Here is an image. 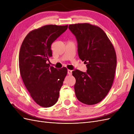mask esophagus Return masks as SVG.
<instances>
[{
	"instance_id": "esophagus-1",
	"label": "esophagus",
	"mask_w": 134,
	"mask_h": 134,
	"mask_svg": "<svg viewBox=\"0 0 134 134\" xmlns=\"http://www.w3.org/2000/svg\"><path fill=\"white\" fill-rule=\"evenodd\" d=\"M68 74L69 75H71L72 74V70H68Z\"/></svg>"
}]
</instances>
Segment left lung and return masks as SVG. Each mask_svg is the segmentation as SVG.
Here are the masks:
<instances>
[{
    "instance_id": "8db88e82",
    "label": "left lung",
    "mask_w": 134,
    "mask_h": 134,
    "mask_svg": "<svg viewBox=\"0 0 134 134\" xmlns=\"http://www.w3.org/2000/svg\"><path fill=\"white\" fill-rule=\"evenodd\" d=\"M69 28L78 42L79 58L86 64L87 72L72 71L76 79L77 99L86 104L100 102L109 92L115 78L116 54L106 33L90 23L70 25Z\"/></svg>"
}]
</instances>
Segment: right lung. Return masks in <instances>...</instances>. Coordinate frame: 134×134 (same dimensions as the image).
Returning <instances> with one entry per match:
<instances>
[{"mask_svg": "<svg viewBox=\"0 0 134 134\" xmlns=\"http://www.w3.org/2000/svg\"><path fill=\"white\" fill-rule=\"evenodd\" d=\"M68 25H46L32 30L24 39L19 54V71L24 84L39 106L50 107L58 100L68 70L57 69L47 62L52 56V43Z\"/></svg>", "mask_w": 134, "mask_h": 134, "instance_id": "obj_1", "label": "right lung"}]
</instances>
